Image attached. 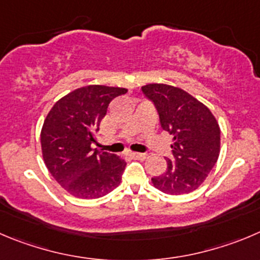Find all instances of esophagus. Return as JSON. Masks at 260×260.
I'll return each mask as SVG.
<instances>
[{"label": "esophagus", "mask_w": 260, "mask_h": 260, "mask_svg": "<svg viewBox=\"0 0 260 260\" xmlns=\"http://www.w3.org/2000/svg\"><path fill=\"white\" fill-rule=\"evenodd\" d=\"M130 155L135 159H145V158H148V154H145V153H132Z\"/></svg>", "instance_id": "esophagus-1"}]
</instances>
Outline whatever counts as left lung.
Here are the masks:
<instances>
[{"label": "left lung", "mask_w": 260, "mask_h": 260, "mask_svg": "<svg viewBox=\"0 0 260 260\" xmlns=\"http://www.w3.org/2000/svg\"><path fill=\"white\" fill-rule=\"evenodd\" d=\"M143 93L153 101L163 130L172 135V159L152 184L165 194L197 190L216 165L221 150V128L208 107L184 89L167 84H147Z\"/></svg>", "instance_id": "1"}]
</instances>
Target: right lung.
<instances>
[{
    "label": "right lung",
    "mask_w": 260,
    "mask_h": 260,
    "mask_svg": "<svg viewBox=\"0 0 260 260\" xmlns=\"http://www.w3.org/2000/svg\"><path fill=\"white\" fill-rule=\"evenodd\" d=\"M120 86L86 85L54 103L41 132L42 155L53 179L80 199H97L121 182L126 162L118 155L91 148L100 123Z\"/></svg>",
    "instance_id": "1"
}]
</instances>
